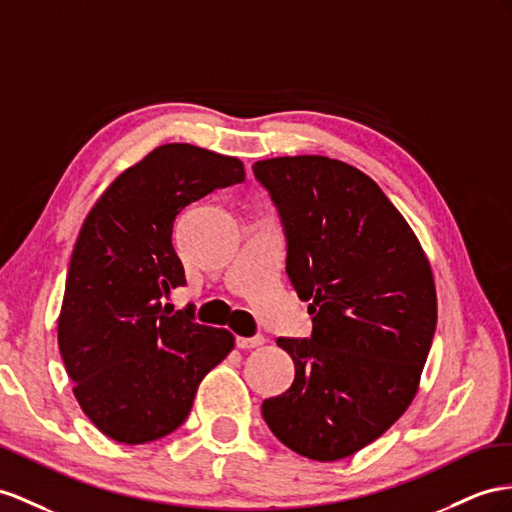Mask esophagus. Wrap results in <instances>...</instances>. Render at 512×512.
<instances>
[{"label":"esophagus","instance_id":"obj_1","mask_svg":"<svg viewBox=\"0 0 512 512\" xmlns=\"http://www.w3.org/2000/svg\"><path fill=\"white\" fill-rule=\"evenodd\" d=\"M235 344H238V348H242V350H251V348H257V346H264L266 344V337L264 335L238 337V339H235Z\"/></svg>","mask_w":512,"mask_h":512}]
</instances>
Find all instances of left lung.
<instances>
[{
	"label": "left lung",
	"instance_id": "left-lung-1",
	"mask_svg": "<svg viewBox=\"0 0 512 512\" xmlns=\"http://www.w3.org/2000/svg\"><path fill=\"white\" fill-rule=\"evenodd\" d=\"M253 170L279 207L287 277L313 316L311 339H277L296 376L261 415L296 454L339 461L381 437L415 398L437 326L430 261L359 168L285 155Z\"/></svg>",
	"mask_w": 512,
	"mask_h": 512
}]
</instances>
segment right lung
Listing matches in <instances>:
<instances>
[{
  "label": "right lung",
  "mask_w": 512,
  "mask_h": 512,
  "mask_svg": "<svg viewBox=\"0 0 512 512\" xmlns=\"http://www.w3.org/2000/svg\"><path fill=\"white\" fill-rule=\"evenodd\" d=\"M238 157L168 142L112 181L71 255L58 348L75 400L103 435L138 445L183 424L201 381L235 346L227 329L168 311L186 285L173 248L183 207L244 181Z\"/></svg>",
  "instance_id": "add662e5"
}]
</instances>
